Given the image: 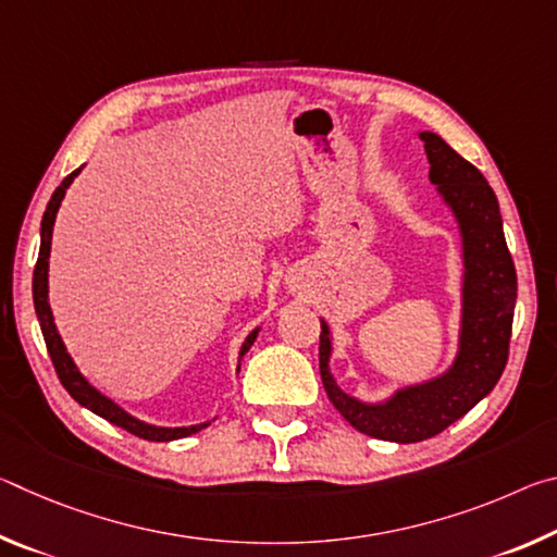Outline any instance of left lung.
<instances>
[{"mask_svg": "<svg viewBox=\"0 0 557 557\" xmlns=\"http://www.w3.org/2000/svg\"><path fill=\"white\" fill-rule=\"evenodd\" d=\"M420 139L425 143L430 182L455 215L461 238L465 272L455 361L435 379L403 385L381 403H366L338 388L329 369L334 342L324 319L319 336V373L334 408L363 435L398 445L440 435L494 391L508 361L518 289L494 188L435 132H420Z\"/></svg>", "mask_w": 557, "mask_h": 557, "instance_id": "obj_1", "label": "left lung"}]
</instances>
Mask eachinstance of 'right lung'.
<instances>
[{
    "mask_svg": "<svg viewBox=\"0 0 557 557\" xmlns=\"http://www.w3.org/2000/svg\"><path fill=\"white\" fill-rule=\"evenodd\" d=\"M81 169H75L73 174L63 178L61 186L53 191L49 206H46L44 219H41L39 260H36V268H34V285H32L34 287V309H36V317H39L41 334H44L46 348H49L53 369H55V373H59V381L63 383V388L71 393V398L75 403H81L83 408H88L90 412L100 414L102 420L112 422V425L132 432V435L149 440V442H172V440H182V437L194 435V432L209 428L211 422H201V425H188V428H157V425H149V422H145V420H137L135 414H129L127 410H122L115 400L108 398V395H102L96 388V385H90L86 375L78 371V366L73 363L69 348H65V344H63L59 329H55L53 312H51V305H49V258H51L53 223H55V213H59V209H61L65 188L73 184V178L81 174ZM258 332H260V326H256L248 336H245V342L240 346V354H238V371H240L243 356L250 351L252 342L258 338Z\"/></svg>",
    "mask_w": 557,
    "mask_h": 557,
    "instance_id": "obj_1",
    "label": "right lung"
}]
</instances>
